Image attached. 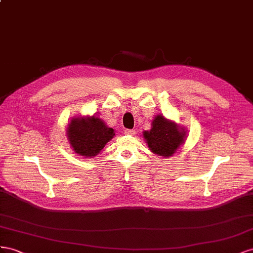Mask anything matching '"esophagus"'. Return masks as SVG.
Listing matches in <instances>:
<instances>
[{"label": "esophagus", "mask_w": 253, "mask_h": 253, "mask_svg": "<svg viewBox=\"0 0 253 253\" xmlns=\"http://www.w3.org/2000/svg\"><path fill=\"white\" fill-rule=\"evenodd\" d=\"M125 133L128 134V135H134L135 134V130H133V129H126Z\"/></svg>", "instance_id": "esophagus-1"}]
</instances>
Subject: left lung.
Here are the masks:
<instances>
[{
  "label": "left lung",
  "mask_w": 253,
  "mask_h": 253,
  "mask_svg": "<svg viewBox=\"0 0 253 253\" xmlns=\"http://www.w3.org/2000/svg\"><path fill=\"white\" fill-rule=\"evenodd\" d=\"M144 139L154 154L169 157L184 142L185 131L163 115H158L151 123L150 130L144 131Z\"/></svg>",
  "instance_id": "left-lung-1"
}]
</instances>
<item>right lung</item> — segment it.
Listing matches in <instances>:
<instances>
[{
  "instance_id": "right-lung-1",
  "label": "right lung",
  "mask_w": 253,
  "mask_h": 253,
  "mask_svg": "<svg viewBox=\"0 0 253 253\" xmlns=\"http://www.w3.org/2000/svg\"><path fill=\"white\" fill-rule=\"evenodd\" d=\"M114 134L113 129L96 117L73 119L68 127L70 144L75 153L84 157L99 154Z\"/></svg>"
}]
</instances>
